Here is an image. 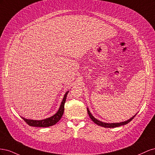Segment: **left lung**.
<instances>
[{
  "label": "left lung",
  "mask_w": 155,
  "mask_h": 155,
  "mask_svg": "<svg viewBox=\"0 0 155 155\" xmlns=\"http://www.w3.org/2000/svg\"><path fill=\"white\" fill-rule=\"evenodd\" d=\"M87 112H88V114L89 115V116H90L91 119L94 121V122L96 124H97L98 125L104 127H106V128H114V127H120V126H121V125H124L127 124L134 118L135 116L137 114V113L135 115H134L133 117H131V118L130 119H129L128 120H126L125 121H122V122H120V123H105V122H103V121H101L100 120H97L96 118H94V117L92 116V114H91V112H90V110H89L88 108H87Z\"/></svg>",
  "instance_id": "8db88e82"
}]
</instances>
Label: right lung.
Returning <instances> with one entry per match:
<instances>
[{
	"label": "right lung",
	"instance_id": "1",
	"mask_svg": "<svg viewBox=\"0 0 155 155\" xmlns=\"http://www.w3.org/2000/svg\"><path fill=\"white\" fill-rule=\"evenodd\" d=\"M69 91H67L65 94L64 95V97L63 98V100L61 101V104L60 105V107L58 112H56L55 114L51 116L50 118H46L44 120H30V119H26L23 118L21 116V118L24 120L30 126L32 127H48L50 126H52L57 124L58 121L60 120V119L62 118V116L64 112V103L66 101L67 96Z\"/></svg>",
	"mask_w": 155,
	"mask_h": 155
}]
</instances>
